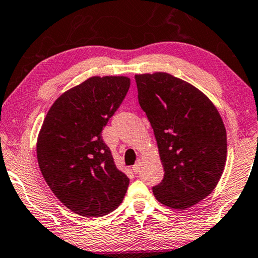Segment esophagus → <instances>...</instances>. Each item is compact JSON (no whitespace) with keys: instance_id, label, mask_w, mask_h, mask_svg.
Returning a JSON list of instances; mask_svg holds the SVG:
<instances>
[{"instance_id":"1","label":"esophagus","mask_w":258,"mask_h":258,"mask_svg":"<svg viewBox=\"0 0 258 258\" xmlns=\"http://www.w3.org/2000/svg\"><path fill=\"white\" fill-rule=\"evenodd\" d=\"M140 166H142V159H140V158H138V160H137V163H136L135 165H133V167H132L133 172L138 173L139 170H140Z\"/></svg>"}]
</instances>
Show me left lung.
Returning <instances> with one entry per match:
<instances>
[{"label":"left lung","instance_id":"1","mask_svg":"<svg viewBox=\"0 0 258 258\" xmlns=\"http://www.w3.org/2000/svg\"><path fill=\"white\" fill-rule=\"evenodd\" d=\"M135 78L165 171L153 195L161 204L184 210L208 197L221 179L224 123L210 99L188 82L163 72Z\"/></svg>","mask_w":258,"mask_h":258}]
</instances>
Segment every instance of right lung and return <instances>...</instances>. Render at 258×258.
<instances>
[{
    "mask_svg": "<svg viewBox=\"0 0 258 258\" xmlns=\"http://www.w3.org/2000/svg\"><path fill=\"white\" fill-rule=\"evenodd\" d=\"M131 80L93 77L55 100L36 144L41 173L64 207L100 217L121 204L130 179L116 169L101 132L121 105Z\"/></svg>",
    "mask_w": 258,
    "mask_h": 258,
    "instance_id": "right-lung-1",
    "label": "right lung"
}]
</instances>
